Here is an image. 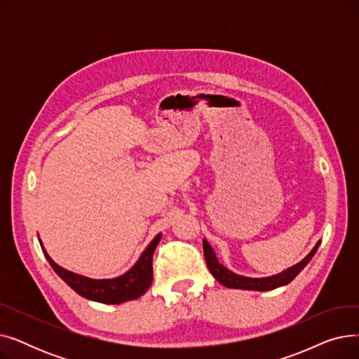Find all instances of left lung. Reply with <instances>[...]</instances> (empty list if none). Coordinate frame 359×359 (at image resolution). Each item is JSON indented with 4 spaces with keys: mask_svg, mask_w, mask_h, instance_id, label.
<instances>
[{
    "mask_svg": "<svg viewBox=\"0 0 359 359\" xmlns=\"http://www.w3.org/2000/svg\"><path fill=\"white\" fill-rule=\"evenodd\" d=\"M202 246H203V255H205L206 265H208L210 272L224 287L234 288V290H249V291H271V290L290 284V282L307 266V263L311 260V257L317 252V249L320 246V241H317L313 250L303 260L298 262L297 265H294L285 271H282L280 273L266 276V278H249V276L234 273L229 268H225L222 263L218 262L214 249L210 246V243L205 238H203Z\"/></svg>",
    "mask_w": 359,
    "mask_h": 359,
    "instance_id": "8db88e82",
    "label": "left lung"
}]
</instances>
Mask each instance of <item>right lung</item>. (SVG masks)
Here are the masks:
<instances>
[{
  "label": "right lung",
  "mask_w": 359,
  "mask_h": 359,
  "mask_svg": "<svg viewBox=\"0 0 359 359\" xmlns=\"http://www.w3.org/2000/svg\"><path fill=\"white\" fill-rule=\"evenodd\" d=\"M160 240L161 233L148 244L134 266L126 273L111 279H93L67 271L52 260L46 253L41 238L39 243L52 269L79 295L103 304H121L129 299H137L149 288L151 282H153V255Z\"/></svg>",
  "instance_id": "obj_1"
}]
</instances>
